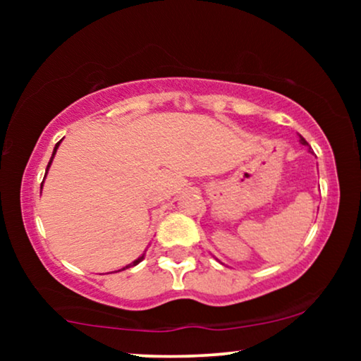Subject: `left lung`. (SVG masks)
<instances>
[{
	"mask_svg": "<svg viewBox=\"0 0 361 361\" xmlns=\"http://www.w3.org/2000/svg\"><path fill=\"white\" fill-rule=\"evenodd\" d=\"M299 137H300V142H302V145H304V146H309V142H307V141H305L302 136H299Z\"/></svg>",
	"mask_w": 361,
	"mask_h": 361,
	"instance_id": "8db88e82",
	"label": "left lung"
}]
</instances>
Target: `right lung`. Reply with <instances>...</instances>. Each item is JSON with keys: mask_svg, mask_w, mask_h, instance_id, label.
Wrapping results in <instances>:
<instances>
[{"mask_svg": "<svg viewBox=\"0 0 361 361\" xmlns=\"http://www.w3.org/2000/svg\"><path fill=\"white\" fill-rule=\"evenodd\" d=\"M61 142H62V141H59L57 145H56V147H54V152H52V156H51V161H49V164H47V169H46V176H47V172H49V167H51L52 161H54V156H56V152H57V149H59V146H61ZM46 176H44V179H46ZM42 185H44V180H42V184H41V194H42ZM142 259H145V253H142V255H141L140 258H137V259L133 261L131 264H128V266H125V268H121V269H118V271H125V269H128V268H131V266H136V264H140ZM115 273H116V271H115Z\"/></svg>", "mask_w": 361, "mask_h": 361, "instance_id": "add662e5", "label": "right lung"}]
</instances>
